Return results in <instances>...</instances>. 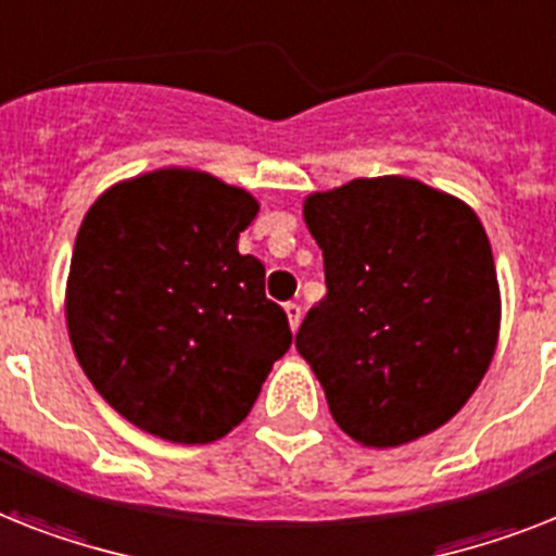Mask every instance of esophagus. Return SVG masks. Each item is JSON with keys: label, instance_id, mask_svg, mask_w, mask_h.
<instances>
[{"label": "esophagus", "instance_id": "obj_1", "mask_svg": "<svg viewBox=\"0 0 556 556\" xmlns=\"http://www.w3.org/2000/svg\"><path fill=\"white\" fill-rule=\"evenodd\" d=\"M287 318H289V327H292V332H295L298 327H301V304H295V301H289L287 306Z\"/></svg>", "mask_w": 556, "mask_h": 556}]
</instances>
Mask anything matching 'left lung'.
<instances>
[{
    "label": "left lung",
    "instance_id": "left-lung-1",
    "mask_svg": "<svg viewBox=\"0 0 556 556\" xmlns=\"http://www.w3.org/2000/svg\"><path fill=\"white\" fill-rule=\"evenodd\" d=\"M327 295L295 350L334 424L389 448L452 420L492 364L500 287L471 206L403 176L355 178L304 201Z\"/></svg>",
    "mask_w": 556,
    "mask_h": 556
}]
</instances>
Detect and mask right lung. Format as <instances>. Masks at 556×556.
I'll use <instances>...</instances> for the list:
<instances>
[{"instance_id":"right-lung-1","label":"right lung","mask_w":556,"mask_h":556,"mask_svg":"<svg viewBox=\"0 0 556 556\" xmlns=\"http://www.w3.org/2000/svg\"><path fill=\"white\" fill-rule=\"evenodd\" d=\"M258 201L199 169H155L87 210L67 275V332L104 401L144 432L213 443L258 401L292 343L238 252Z\"/></svg>"}]
</instances>
